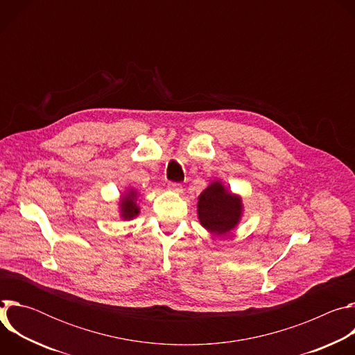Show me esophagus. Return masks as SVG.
Masks as SVG:
<instances>
[{"mask_svg": "<svg viewBox=\"0 0 355 355\" xmlns=\"http://www.w3.org/2000/svg\"><path fill=\"white\" fill-rule=\"evenodd\" d=\"M168 191H171L174 193H181L182 192V185L177 184V182H170L168 184Z\"/></svg>", "mask_w": 355, "mask_h": 355, "instance_id": "34e87169", "label": "esophagus"}]
</instances>
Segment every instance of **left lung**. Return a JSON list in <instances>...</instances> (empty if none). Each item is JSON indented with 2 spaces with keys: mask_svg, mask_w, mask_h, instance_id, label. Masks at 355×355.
<instances>
[{
  "mask_svg": "<svg viewBox=\"0 0 355 355\" xmlns=\"http://www.w3.org/2000/svg\"><path fill=\"white\" fill-rule=\"evenodd\" d=\"M198 219L211 234L223 236L241 220L243 202L240 195L227 189L222 181H212L198 196Z\"/></svg>",
  "mask_w": 355,
  "mask_h": 355,
  "instance_id": "left-lung-1",
  "label": "left lung"
}]
</instances>
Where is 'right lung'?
<instances>
[{
    "mask_svg": "<svg viewBox=\"0 0 355 355\" xmlns=\"http://www.w3.org/2000/svg\"><path fill=\"white\" fill-rule=\"evenodd\" d=\"M140 214V208L137 205V191L133 188H128L119 200V216L122 220H132Z\"/></svg>",
    "mask_w": 355,
    "mask_h": 355,
    "instance_id": "1",
    "label": "right lung"
}]
</instances>
